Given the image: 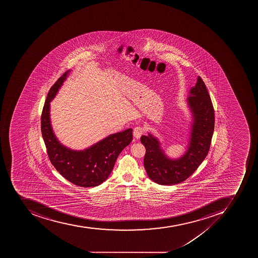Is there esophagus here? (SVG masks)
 Segmentation results:
<instances>
[{
	"label": "esophagus",
	"instance_id": "34e87169",
	"mask_svg": "<svg viewBox=\"0 0 258 258\" xmlns=\"http://www.w3.org/2000/svg\"><path fill=\"white\" fill-rule=\"evenodd\" d=\"M144 128L142 126H136L134 128V131H133V135H134L135 138L137 139V140L140 139V136L144 134Z\"/></svg>",
	"mask_w": 258,
	"mask_h": 258
}]
</instances>
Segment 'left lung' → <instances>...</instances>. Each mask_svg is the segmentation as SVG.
<instances>
[{
  "instance_id": "obj_1",
  "label": "left lung",
  "mask_w": 258,
  "mask_h": 258,
  "mask_svg": "<svg viewBox=\"0 0 258 258\" xmlns=\"http://www.w3.org/2000/svg\"><path fill=\"white\" fill-rule=\"evenodd\" d=\"M188 98L193 112V129L186 153L178 160L168 159L152 135L142 136L146 148L144 165L149 178L160 185H175L185 181L195 173L208 154L215 128V110L209 93L201 77L190 90Z\"/></svg>"
}]
</instances>
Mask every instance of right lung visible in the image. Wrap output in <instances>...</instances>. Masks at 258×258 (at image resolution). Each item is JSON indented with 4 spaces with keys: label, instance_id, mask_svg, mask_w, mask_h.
I'll list each match as a JSON object with an SVG mask.
<instances>
[{
    "label": "right lung",
    "instance_id": "1",
    "mask_svg": "<svg viewBox=\"0 0 258 258\" xmlns=\"http://www.w3.org/2000/svg\"><path fill=\"white\" fill-rule=\"evenodd\" d=\"M69 72L49 90L41 114V132L49 160L59 174L78 186H97L106 181L120 152L132 142V129L108 136L85 151H72L59 144L51 129L49 106Z\"/></svg>",
    "mask_w": 258,
    "mask_h": 258
}]
</instances>
